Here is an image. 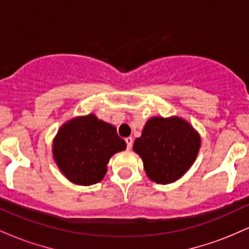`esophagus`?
I'll list each match as a JSON object with an SVG mask.
<instances>
[{
	"instance_id": "obj_1",
	"label": "esophagus",
	"mask_w": 249,
	"mask_h": 249,
	"mask_svg": "<svg viewBox=\"0 0 249 249\" xmlns=\"http://www.w3.org/2000/svg\"><path fill=\"white\" fill-rule=\"evenodd\" d=\"M125 142H126V146L128 150H130L131 147H132V144H133V139L131 138V137H127V138H125Z\"/></svg>"
}]
</instances>
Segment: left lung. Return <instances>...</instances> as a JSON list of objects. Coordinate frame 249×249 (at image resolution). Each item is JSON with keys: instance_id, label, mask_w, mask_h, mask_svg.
Instances as JSON below:
<instances>
[{"instance_id": "left-lung-1", "label": "left lung", "mask_w": 249, "mask_h": 249, "mask_svg": "<svg viewBox=\"0 0 249 249\" xmlns=\"http://www.w3.org/2000/svg\"><path fill=\"white\" fill-rule=\"evenodd\" d=\"M199 147V134L179 117H153L133 144L148 178L158 184H170L184 176L196 160Z\"/></svg>"}]
</instances>
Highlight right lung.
Returning <instances> with one entry per match:
<instances>
[{
  "label": "right lung",
  "mask_w": 249,
  "mask_h": 249,
  "mask_svg": "<svg viewBox=\"0 0 249 249\" xmlns=\"http://www.w3.org/2000/svg\"><path fill=\"white\" fill-rule=\"evenodd\" d=\"M126 148L115 126L95 115L77 117L59 128L53 141V159L59 170L77 185H93L107 173L108 159Z\"/></svg>",
  "instance_id": "obj_1"
}]
</instances>
